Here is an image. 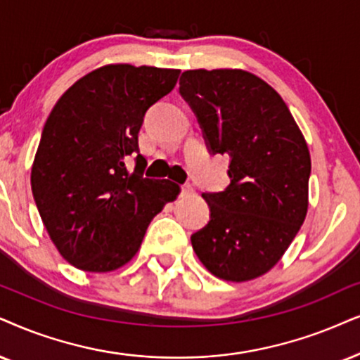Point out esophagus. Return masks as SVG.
Listing matches in <instances>:
<instances>
[{
    "mask_svg": "<svg viewBox=\"0 0 360 360\" xmlns=\"http://www.w3.org/2000/svg\"><path fill=\"white\" fill-rule=\"evenodd\" d=\"M188 194H193V186L183 184L181 186V195H188Z\"/></svg>",
    "mask_w": 360,
    "mask_h": 360,
    "instance_id": "obj_1",
    "label": "esophagus"
}]
</instances>
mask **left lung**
Masks as SVG:
<instances>
[{
  "mask_svg": "<svg viewBox=\"0 0 360 360\" xmlns=\"http://www.w3.org/2000/svg\"><path fill=\"white\" fill-rule=\"evenodd\" d=\"M179 94L198 117L209 154L229 156V186L202 193L207 224L191 236L214 276H262L292 243L307 212L311 156L282 98L240 70H193Z\"/></svg>",
  "mask_w": 360,
  "mask_h": 360,
  "instance_id": "obj_1",
  "label": "left lung"
}]
</instances>
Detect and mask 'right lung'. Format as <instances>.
I'll return each mask as SVG.
<instances>
[{
    "mask_svg": "<svg viewBox=\"0 0 360 360\" xmlns=\"http://www.w3.org/2000/svg\"><path fill=\"white\" fill-rule=\"evenodd\" d=\"M179 70L109 65L59 98L41 133L31 189L49 238L88 272L124 266L149 222L179 186L144 177L138 133L148 109L169 94ZM135 158V169L125 161Z\"/></svg>",
    "mask_w": 360,
    "mask_h": 360,
    "instance_id": "1",
    "label": "right lung"
}]
</instances>
